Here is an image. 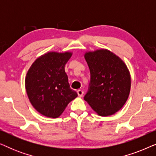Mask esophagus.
<instances>
[{
	"label": "esophagus",
	"instance_id": "1",
	"mask_svg": "<svg viewBox=\"0 0 156 156\" xmlns=\"http://www.w3.org/2000/svg\"><path fill=\"white\" fill-rule=\"evenodd\" d=\"M77 94L79 97H82L83 94H84V91L83 90H81V89H79V90H77Z\"/></svg>",
	"mask_w": 156,
	"mask_h": 156
}]
</instances>
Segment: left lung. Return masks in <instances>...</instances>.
Returning a JSON list of instances; mask_svg holds the SVG:
<instances>
[{
	"label": "left lung",
	"mask_w": 156,
	"mask_h": 156,
	"mask_svg": "<svg viewBox=\"0 0 156 156\" xmlns=\"http://www.w3.org/2000/svg\"><path fill=\"white\" fill-rule=\"evenodd\" d=\"M84 57L91 80L84 99L99 116H111L123 107L129 96V69L118 56L104 49L86 52Z\"/></svg>",
	"instance_id": "obj_1"
}]
</instances>
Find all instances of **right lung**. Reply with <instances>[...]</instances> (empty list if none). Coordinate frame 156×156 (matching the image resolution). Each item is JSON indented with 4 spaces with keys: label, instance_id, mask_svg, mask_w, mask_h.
<instances>
[{
    "label": "right lung",
    "instance_id": "obj_1",
    "mask_svg": "<svg viewBox=\"0 0 156 156\" xmlns=\"http://www.w3.org/2000/svg\"><path fill=\"white\" fill-rule=\"evenodd\" d=\"M72 52H50L36 59L25 77V89L32 105L40 114L57 118L77 97L70 88L65 66Z\"/></svg>",
    "mask_w": 156,
    "mask_h": 156
}]
</instances>
